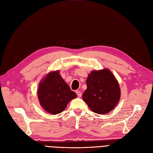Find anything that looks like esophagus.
<instances>
[{
  "label": "esophagus",
  "instance_id": "esophagus-1",
  "mask_svg": "<svg viewBox=\"0 0 153 153\" xmlns=\"http://www.w3.org/2000/svg\"><path fill=\"white\" fill-rule=\"evenodd\" d=\"M76 94L78 95V97H80L82 96V93L80 91H76Z\"/></svg>",
  "mask_w": 153,
  "mask_h": 153
}]
</instances>
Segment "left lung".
<instances>
[{
	"instance_id": "obj_1",
	"label": "left lung",
	"mask_w": 153,
	"mask_h": 153,
	"mask_svg": "<svg viewBox=\"0 0 153 153\" xmlns=\"http://www.w3.org/2000/svg\"><path fill=\"white\" fill-rule=\"evenodd\" d=\"M82 99L94 112L106 114L114 110L121 97L120 84L108 69L94 70L88 74Z\"/></svg>"
}]
</instances>
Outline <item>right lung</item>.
Returning a JSON list of instances; mask_svg holds the SVG:
<instances>
[{
  "instance_id": "obj_1",
  "label": "right lung",
  "mask_w": 153,
  "mask_h": 153,
  "mask_svg": "<svg viewBox=\"0 0 153 153\" xmlns=\"http://www.w3.org/2000/svg\"><path fill=\"white\" fill-rule=\"evenodd\" d=\"M37 94L41 106L53 115L61 113L71 100L77 97L58 70L49 72L40 81Z\"/></svg>"
}]
</instances>
